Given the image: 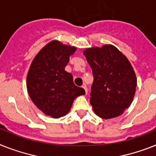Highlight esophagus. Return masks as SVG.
<instances>
[{
    "mask_svg": "<svg viewBox=\"0 0 156 156\" xmlns=\"http://www.w3.org/2000/svg\"><path fill=\"white\" fill-rule=\"evenodd\" d=\"M82 87H83V90H84V92H85V94H87V87H86L85 85H83V86H82Z\"/></svg>",
    "mask_w": 156,
    "mask_h": 156,
    "instance_id": "obj_1",
    "label": "esophagus"
}]
</instances>
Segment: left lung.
I'll return each instance as SVG.
<instances>
[{
    "instance_id": "obj_1",
    "label": "left lung",
    "mask_w": 156,
    "mask_h": 156,
    "mask_svg": "<svg viewBox=\"0 0 156 156\" xmlns=\"http://www.w3.org/2000/svg\"><path fill=\"white\" fill-rule=\"evenodd\" d=\"M94 80L90 104L102 119L122 115L133 100L137 79L132 64L117 48L105 44L83 51Z\"/></svg>"
}]
</instances>
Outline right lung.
Segmentation results:
<instances>
[{
    "instance_id": "1",
    "label": "right lung",
    "mask_w": 156,
    "mask_h": 156,
    "mask_svg": "<svg viewBox=\"0 0 156 156\" xmlns=\"http://www.w3.org/2000/svg\"><path fill=\"white\" fill-rule=\"evenodd\" d=\"M76 50L59 41H50L35 56L28 72L26 86L31 100L54 119L67 115L74 100L85 94L73 83V75L64 70Z\"/></svg>"
}]
</instances>
